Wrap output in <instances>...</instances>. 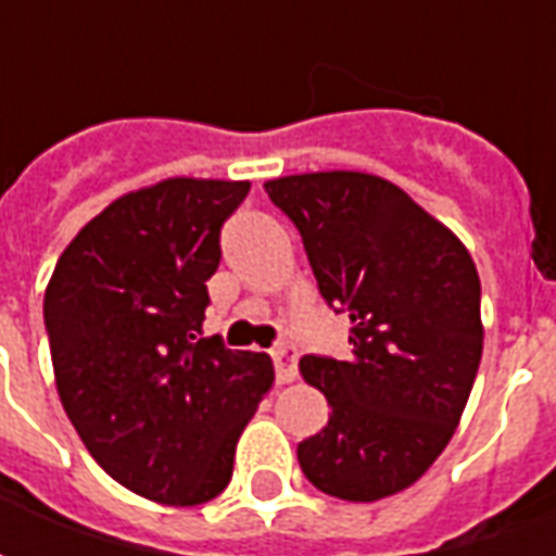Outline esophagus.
I'll return each instance as SVG.
<instances>
[{"mask_svg": "<svg viewBox=\"0 0 556 556\" xmlns=\"http://www.w3.org/2000/svg\"><path fill=\"white\" fill-rule=\"evenodd\" d=\"M270 357H274L279 384H291L298 378V349L286 342V345H277V349L270 351Z\"/></svg>", "mask_w": 556, "mask_h": 556, "instance_id": "esophagus-1", "label": "esophagus"}]
</instances>
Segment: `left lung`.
<instances>
[{
	"instance_id": "obj_1",
	"label": "left lung",
	"mask_w": 556,
	"mask_h": 556,
	"mask_svg": "<svg viewBox=\"0 0 556 556\" xmlns=\"http://www.w3.org/2000/svg\"><path fill=\"white\" fill-rule=\"evenodd\" d=\"M298 226L330 306L351 318V357H303L330 405L298 443L315 489L372 503L414 485L443 453L482 361L479 274L467 247L405 190L369 172L265 184Z\"/></svg>"
}]
</instances>
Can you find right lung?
I'll return each instance as SVG.
<instances>
[{
	"mask_svg": "<svg viewBox=\"0 0 556 556\" xmlns=\"http://www.w3.org/2000/svg\"><path fill=\"white\" fill-rule=\"evenodd\" d=\"M247 193L217 178L125 193L67 243L43 291L67 419L115 482L154 503L214 501L274 384L267 354L199 339L219 229Z\"/></svg>",
	"mask_w": 556,
	"mask_h": 556,
	"instance_id": "obj_1",
	"label": "right lung"
}]
</instances>
